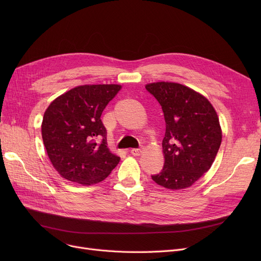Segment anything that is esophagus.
<instances>
[{"label": "esophagus", "instance_id": "obj_1", "mask_svg": "<svg viewBox=\"0 0 261 261\" xmlns=\"http://www.w3.org/2000/svg\"><path fill=\"white\" fill-rule=\"evenodd\" d=\"M130 152H131V154L134 155V156H139V155L142 154L143 150H142V149H131Z\"/></svg>", "mask_w": 261, "mask_h": 261}]
</instances>
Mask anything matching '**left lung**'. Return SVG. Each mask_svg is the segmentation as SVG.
<instances>
[{"label":"left lung","instance_id":"obj_1","mask_svg":"<svg viewBox=\"0 0 261 261\" xmlns=\"http://www.w3.org/2000/svg\"><path fill=\"white\" fill-rule=\"evenodd\" d=\"M162 106L166 122L163 170L152 180L165 188L190 187L210 170L220 148L222 130L210 100L195 90L176 82L146 85Z\"/></svg>","mask_w":261,"mask_h":261}]
</instances>
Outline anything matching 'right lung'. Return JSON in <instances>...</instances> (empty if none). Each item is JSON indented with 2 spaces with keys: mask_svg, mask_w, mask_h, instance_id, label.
<instances>
[{
  "mask_svg": "<svg viewBox=\"0 0 261 261\" xmlns=\"http://www.w3.org/2000/svg\"><path fill=\"white\" fill-rule=\"evenodd\" d=\"M120 85H84L54 99L41 133L54 168L65 180L89 186L103 181L120 158L108 148L100 116Z\"/></svg>",
  "mask_w": 261,
  "mask_h": 261,
  "instance_id": "1",
  "label": "right lung"
}]
</instances>
